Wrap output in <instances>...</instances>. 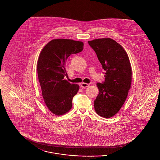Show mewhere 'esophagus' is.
I'll return each instance as SVG.
<instances>
[{"label": "esophagus", "instance_id": "1", "mask_svg": "<svg viewBox=\"0 0 160 160\" xmlns=\"http://www.w3.org/2000/svg\"><path fill=\"white\" fill-rule=\"evenodd\" d=\"M89 84L86 83H82L81 84V87L82 88H87V87H89Z\"/></svg>", "mask_w": 160, "mask_h": 160}]
</instances>
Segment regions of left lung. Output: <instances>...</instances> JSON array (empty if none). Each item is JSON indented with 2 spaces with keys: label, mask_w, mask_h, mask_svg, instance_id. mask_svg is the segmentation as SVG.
Instances as JSON below:
<instances>
[{
  "label": "left lung",
  "mask_w": 160,
  "mask_h": 160,
  "mask_svg": "<svg viewBox=\"0 0 160 160\" xmlns=\"http://www.w3.org/2000/svg\"><path fill=\"white\" fill-rule=\"evenodd\" d=\"M94 50L105 72V82L97 84L99 93L94 101L97 114L110 118L121 108L131 85L132 69L124 48L111 38L88 41Z\"/></svg>",
  "instance_id": "left-lung-1"
}]
</instances>
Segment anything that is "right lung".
<instances>
[{
    "label": "right lung",
    "instance_id": "obj_1",
    "mask_svg": "<svg viewBox=\"0 0 160 160\" xmlns=\"http://www.w3.org/2000/svg\"><path fill=\"white\" fill-rule=\"evenodd\" d=\"M83 46L82 41L54 39L39 54L37 72L42 97L46 106L55 115L65 114L72 108V98L79 86L63 79L67 76L66 61L71 54L81 52Z\"/></svg>",
    "mask_w": 160,
    "mask_h": 160
}]
</instances>
